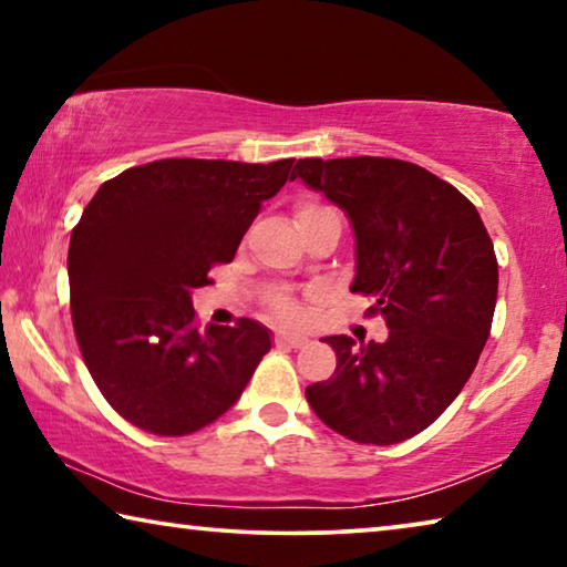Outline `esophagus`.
Segmentation results:
<instances>
[{
  "instance_id": "esophagus-1",
  "label": "esophagus",
  "mask_w": 567,
  "mask_h": 567,
  "mask_svg": "<svg viewBox=\"0 0 567 567\" xmlns=\"http://www.w3.org/2000/svg\"><path fill=\"white\" fill-rule=\"evenodd\" d=\"M310 342L302 334H292V332H277L275 334V344H285V348H305Z\"/></svg>"
}]
</instances>
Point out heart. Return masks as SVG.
<instances>
[{"label":"heart","mask_w":567,"mask_h":567,"mask_svg":"<svg viewBox=\"0 0 567 567\" xmlns=\"http://www.w3.org/2000/svg\"><path fill=\"white\" fill-rule=\"evenodd\" d=\"M324 209H330V207L318 205V203H302L300 207H297V223H300V219H305V217H312V215H318V213H324ZM270 307H272V312L277 315V318H282L287 322L302 320V307L297 305L292 297H285V295L275 297Z\"/></svg>","instance_id":"heart-1"}]
</instances>
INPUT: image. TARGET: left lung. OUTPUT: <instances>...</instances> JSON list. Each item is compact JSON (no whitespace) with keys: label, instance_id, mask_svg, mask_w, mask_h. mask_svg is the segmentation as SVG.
Segmentation results:
<instances>
[{"label":"left lung","instance_id":"obj_1","mask_svg":"<svg viewBox=\"0 0 567 567\" xmlns=\"http://www.w3.org/2000/svg\"><path fill=\"white\" fill-rule=\"evenodd\" d=\"M297 177L350 217V290L372 297L390 330L385 342L324 338L338 368L305 390L307 402L354 443H402L433 425L473 375L497 300L493 239L463 192L412 162L307 157Z\"/></svg>","mask_w":567,"mask_h":567}]
</instances>
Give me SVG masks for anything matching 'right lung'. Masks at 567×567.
<instances>
[{
  "mask_svg": "<svg viewBox=\"0 0 567 567\" xmlns=\"http://www.w3.org/2000/svg\"><path fill=\"white\" fill-rule=\"evenodd\" d=\"M292 159H157L107 179L72 229L66 272L76 342L104 400L152 435L203 430L235 405L265 324L197 328L192 292L233 262Z\"/></svg>",
  "mask_w": 567,
  "mask_h": 567,
  "instance_id": "right-lung-1",
  "label": "right lung"
}]
</instances>
